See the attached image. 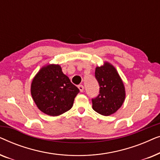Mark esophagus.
<instances>
[{
    "instance_id": "1",
    "label": "esophagus",
    "mask_w": 160,
    "mask_h": 160,
    "mask_svg": "<svg viewBox=\"0 0 160 160\" xmlns=\"http://www.w3.org/2000/svg\"><path fill=\"white\" fill-rule=\"evenodd\" d=\"M78 89H79L81 92H84V86H83V85H78Z\"/></svg>"
}]
</instances>
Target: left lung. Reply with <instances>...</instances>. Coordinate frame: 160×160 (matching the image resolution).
Returning a JSON list of instances; mask_svg holds the SVG:
<instances>
[{
  "label": "left lung",
  "mask_w": 160,
  "mask_h": 160,
  "mask_svg": "<svg viewBox=\"0 0 160 160\" xmlns=\"http://www.w3.org/2000/svg\"><path fill=\"white\" fill-rule=\"evenodd\" d=\"M95 78L100 92L92 99L94 111L103 116L114 113L122 106L125 99V89L121 77L114 67L108 62L96 67Z\"/></svg>",
  "instance_id": "1"
}]
</instances>
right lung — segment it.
I'll return each mask as SVG.
<instances>
[{
	"instance_id": "add662e5",
	"label": "right lung",
	"mask_w": 160,
	"mask_h": 160,
	"mask_svg": "<svg viewBox=\"0 0 160 160\" xmlns=\"http://www.w3.org/2000/svg\"><path fill=\"white\" fill-rule=\"evenodd\" d=\"M31 95L40 111L57 117L72 108L79 89L62 73L59 65L41 68L32 81Z\"/></svg>"
}]
</instances>
